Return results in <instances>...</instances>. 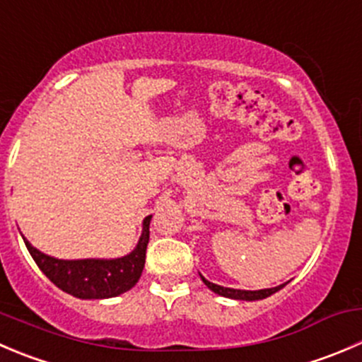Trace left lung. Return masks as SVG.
<instances>
[{"instance_id":"obj_1","label":"left lung","mask_w":362,"mask_h":362,"mask_svg":"<svg viewBox=\"0 0 362 362\" xmlns=\"http://www.w3.org/2000/svg\"><path fill=\"white\" fill-rule=\"evenodd\" d=\"M199 278H202V281L205 283L206 286H209L210 290H212L214 293H217V296H223V297H228V299H237V300H259V299H265V297L272 296V293H276L278 290H281L283 286L286 285H279V286H274V288H263V290H235V288H226V286H219L216 285V283H210L209 279L203 278L202 274H199Z\"/></svg>"}]
</instances>
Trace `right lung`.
Segmentation results:
<instances>
[{
    "label": "right lung",
    "instance_id": "obj_1",
    "mask_svg": "<svg viewBox=\"0 0 362 362\" xmlns=\"http://www.w3.org/2000/svg\"><path fill=\"white\" fill-rule=\"evenodd\" d=\"M150 219L152 216H146L143 221V233L134 251L113 259H58L44 255L23 238L38 269L59 290L77 299H110L131 290L141 278L150 238Z\"/></svg>",
    "mask_w": 362,
    "mask_h": 362
}]
</instances>
